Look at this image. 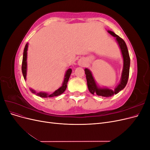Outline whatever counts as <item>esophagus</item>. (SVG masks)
<instances>
[{
    "instance_id": "1",
    "label": "esophagus",
    "mask_w": 150,
    "mask_h": 150,
    "mask_svg": "<svg viewBox=\"0 0 150 150\" xmlns=\"http://www.w3.org/2000/svg\"><path fill=\"white\" fill-rule=\"evenodd\" d=\"M78 65L81 66H83L84 65V62H83V61L82 59H80L78 61Z\"/></svg>"
}]
</instances>
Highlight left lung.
Instances as JSON below:
<instances>
[{
  "instance_id": "obj_1",
  "label": "left lung",
  "mask_w": 150,
  "mask_h": 150,
  "mask_svg": "<svg viewBox=\"0 0 150 150\" xmlns=\"http://www.w3.org/2000/svg\"><path fill=\"white\" fill-rule=\"evenodd\" d=\"M108 32L113 37L116 38V42L120 47L122 59H123V67H122L120 83L116 86L114 90L105 87L101 88L97 85L96 81H95L93 78L91 71L88 68H85L84 69L89 92L93 94H96L98 96L103 97H111L114 94H117L125 88L127 83H128L130 67V57L128 48H127L126 44L124 40L121 39L120 36L116 35L115 33H113L112 31L108 30Z\"/></svg>"
}]
</instances>
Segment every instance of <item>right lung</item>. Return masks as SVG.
Masks as SVG:
<instances>
[{"label":"right lung","instance_id":"right-lung-1","mask_svg":"<svg viewBox=\"0 0 150 150\" xmlns=\"http://www.w3.org/2000/svg\"><path fill=\"white\" fill-rule=\"evenodd\" d=\"M28 43H27L25 44L24 49L23 58H22V72L25 80H26L27 69H28V63H27V58H28ZM71 72H72V69L71 68H69V69H68L66 72L65 75H64V81H63L62 86L52 94H49L48 93L42 92V91L38 93L36 92L34 89L32 88H29V89L31 91V93H33V94L41 98H51V97L59 96V95H61V94L64 93L65 91V90L66 89L67 84L68 82V80L69 79Z\"/></svg>","mask_w":150,"mask_h":150}]
</instances>
